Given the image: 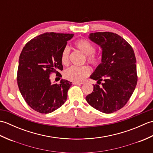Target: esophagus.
I'll use <instances>...</instances> for the list:
<instances>
[{"mask_svg": "<svg viewBox=\"0 0 153 153\" xmlns=\"http://www.w3.org/2000/svg\"><path fill=\"white\" fill-rule=\"evenodd\" d=\"M73 84H74V85H82L83 83L82 82H74Z\"/></svg>", "mask_w": 153, "mask_h": 153, "instance_id": "obj_1", "label": "esophagus"}]
</instances>
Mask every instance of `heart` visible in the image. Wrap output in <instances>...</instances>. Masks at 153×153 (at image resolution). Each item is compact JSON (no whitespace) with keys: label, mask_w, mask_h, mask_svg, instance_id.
Here are the masks:
<instances>
[{"label":"heart","mask_w":153,"mask_h":153,"mask_svg":"<svg viewBox=\"0 0 153 153\" xmlns=\"http://www.w3.org/2000/svg\"><path fill=\"white\" fill-rule=\"evenodd\" d=\"M75 47L87 55V59L90 64L97 65L99 58L94 53L95 48L90 41L86 39H79L75 43ZM61 62L63 65L68 64L69 62V48L67 47L63 48L61 53ZM91 69L88 66H71L64 71V76L66 79L74 82H82L89 75Z\"/></svg>","instance_id":"b5f03b06"}]
</instances>
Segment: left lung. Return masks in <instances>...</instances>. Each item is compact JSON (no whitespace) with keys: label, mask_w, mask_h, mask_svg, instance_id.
Here are the masks:
<instances>
[{"label":"left lung","mask_w":153,"mask_h":153,"mask_svg":"<svg viewBox=\"0 0 153 153\" xmlns=\"http://www.w3.org/2000/svg\"><path fill=\"white\" fill-rule=\"evenodd\" d=\"M89 39L102 49L101 63L90 78L104 81L94 85L86 100L100 112L110 114L122 108L134 93L137 82L136 58L131 45L118 34L110 32L90 33ZM99 84V83H98Z\"/></svg>","instance_id":"8db88e82"}]
</instances>
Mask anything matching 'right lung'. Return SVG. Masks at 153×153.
I'll return each instance as SVG.
<instances>
[{
  "mask_svg": "<svg viewBox=\"0 0 153 153\" xmlns=\"http://www.w3.org/2000/svg\"><path fill=\"white\" fill-rule=\"evenodd\" d=\"M74 34L45 33L25 45L19 58L17 81L23 98L32 109L42 114L54 112L63 105L71 85L61 79L53 83L51 72L62 71L61 53Z\"/></svg>",
  "mask_w": 153,
  "mask_h": 153,
  "instance_id": "obj_1",
  "label": "right lung"
}]
</instances>
